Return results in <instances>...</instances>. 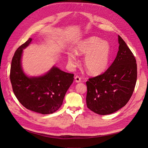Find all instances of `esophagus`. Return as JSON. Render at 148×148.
I'll return each instance as SVG.
<instances>
[{
	"instance_id": "1",
	"label": "esophagus",
	"mask_w": 148,
	"mask_h": 148,
	"mask_svg": "<svg viewBox=\"0 0 148 148\" xmlns=\"http://www.w3.org/2000/svg\"><path fill=\"white\" fill-rule=\"evenodd\" d=\"M75 80L77 83H80V82H81V78L79 76L77 75L75 77Z\"/></svg>"
}]
</instances>
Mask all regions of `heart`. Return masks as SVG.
Segmentation results:
<instances>
[{
  "instance_id": "1",
  "label": "heart",
  "mask_w": 148,
  "mask_h": 148,
  "mask_svg": "<svg viewBox=\"0 0 148 148\" xmlns=\"http://www.w3.org/2000/svg\"><path fill=\"white\" fill-rule=\"evenodd\" d=\"M75 53L68 54V62L73 67L79 64L78 56H86L84 66L89 74L98 75L104 73L110 63L111 47L110 44L102 39L91 36L80 41L77 44Z\"/></svg>"
}]
</instances>
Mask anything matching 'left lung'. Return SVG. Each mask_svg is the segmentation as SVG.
<instances>
[{"mask_svg": "<svg viewBox=\"0 0 148 148\" xmlns=\"http://www.w3.org/2000/svg\"><path fill=\"white\" fill-rule=\"evenodd\" d=\"M118 42L119 50L111 66L103 74L86 82L87 107L98 114H112L125 106L136 86V58L119 35Z\"/></svg>", "mask_w": 148, "mask_h": 148, "instance_id": "8db88e82", "label": "left lung"}]
</instances>
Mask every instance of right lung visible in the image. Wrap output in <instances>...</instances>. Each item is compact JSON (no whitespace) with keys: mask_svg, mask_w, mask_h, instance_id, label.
Here are the masks:
<instances>
[{"mask_svg":"<svg viewBox=\"0 0 148 148\" xmlns=\"http://www.w3.org/2000/svg\"><path fill=\"white\" fill-rule=\"evenodd\" d=\"M32 38L22 44L12 59L10 80L13 92L19 102L27 109L42 114L57 111L63 103L66 93L74 80V74L53 66L44 75L29 77L23 71L21 57L23 49Z\"/></svg>","mask_w":148,"mask_h":148,"instance_id":"right-lung-1","label":"right lung"}]
</instances>
